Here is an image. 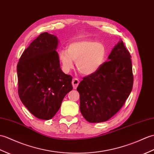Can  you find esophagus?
I'll list each match as a JSON object with an SVG mask.
<instances>
[{
	"label": "esophagus",
	"mask_w": 154,
	"mask_h": 154,
	"mask_svg": "<svg viewBox=\"0 0 154 154\" xmlns=\"http://www.w3.org/2000/svg\"><path fill=\"white\" fill-rule=\"evenodd\" d=\"M79 84V80L77 78H74L72 80V85H73V88L76 89L77 87H78Z\"/></svg>",
	"instance_id": "34e87169"
}]
</instances>
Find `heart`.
Returning <instances> with one entry per match:
<instances>
[{
	"mask_svg": "<svg viewBox=\"0 0 154 154\" xmlns=\"http://www.w3.org/2000/svg\"><path fill=\"white\" fill-rule=\"evenodd\" d=\"M106 56L105 46L101 42L89 38H82L70 42L65 49L60 50L58 58L62 69L68 72L74 67L85 75H90L96 72L104 62Z\"/></svg>",
	"mask_w": 154,
	"mask_h": 154,
	"instance_id": "heart-1",
	"label": "heart"
}]
</instances>
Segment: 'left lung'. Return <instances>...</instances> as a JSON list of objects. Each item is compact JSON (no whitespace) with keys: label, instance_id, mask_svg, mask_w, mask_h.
<instances>
[{"label":"left lung","instance_id":"left-lung-1","mask_svg":"<svg viewBox=\"0 0 154 154\" xmlns=\"http://www.w3.org/2000/svg\"><path fill=\"white\" fill-rule=\"evenodd\" d=\"M131 58L120 41L111 52L108 62L80 82L77 88L80 94V111L89 123L108 121L124 105L133 85Z\"/></svg>","mask_w":154,"mask_h":154}]
</instances>
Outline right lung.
<instances>
[{"label": "right lung", "mask_w": 154, "mask_h": 154, "mask_svg": "<svg viewBox=\"0 0 154 154\" xmlns=\"http://www.w3.org/2000/svg\"><path fill=\"white\" fill-rule=\"evenodd\" d=\"M58 45L55 35L40 34L25 50L17 66L20 98L40 119H52L73 89L72 77L60 68Z\"/></svg>", "instance_id": "obj_1"}]
</instances>
